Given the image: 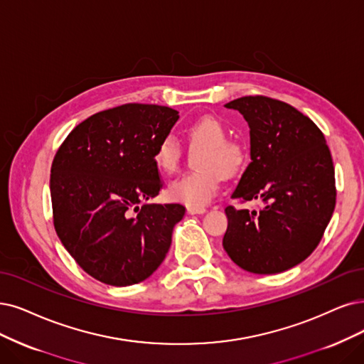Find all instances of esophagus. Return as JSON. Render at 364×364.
<instances>
[{"mask_svg":"<svg viewBox=\"0 0 364 364\" xmlns=\"http://www.w3.org/2000/svg\"><path fill=\"white\" fill-rule=\"evenodd\" d=\"M205 211H207L205 208H193V207H189V208H187V213L192 214V216H193V214H204Z\"/></svg>","mask_w":364,"mask_h":364,"instance_id":"34e87169","label":"esophagus"}]
</instances>
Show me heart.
<instances>
[{"instance_id": "1", "label": "heart", "mask_w": 364, "mask_h": 364, "mask_svg": "<svg viewBox=\"0 0 364 364\" xmlns=\"http://www.w3.org/2000/svg\"><path fill=\"white\" fill-rule=\"evenodd\" d=\"M193 145L205 146L198 160L200 172L183 175L168 187V198L186 207L204 208L218 195L220 174L231 175L243 164V150L237 142L228 141V129L216 117H200L186 129ZM181 148L177 139L166 136L156 148L153 161L156 168L166 175L173 173L180 165Z\"/></svg>"}]
</instances>
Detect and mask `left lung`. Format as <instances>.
I'll list each match as a JSON object with an SVG mask.
<instances>
[{
  "label": "left lung",
  "mask_w": 364,
  "mask_h": 364,
  "mask_svg": "<svg viewBox=\"0 0 364 364\" xmlns=\"http://www.w3.org/2000/svg\"><path fill=\"white\" fill-rule=\"evenodd\" d=\"M225 107L238 111L250 129V164L231 198L265 205L258 213L225 208L223 249L249 273L287 272L316 249L334 211V168L326 138L285 102L246 96Z\"/></svg>",
  "instance_id": "obj_1"
}]
</instances>
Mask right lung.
<instances>
[{"instance_id": "1", "label": "right lung", "mask_w": 364, "mask_h": 364, "mask_svg": "<svg viewBox=\"0 0 364 364\" xmlns=\"http://www.w3.org/2000/svg\"><path fill=\"white\" fill-rule=\"evenodd\" d=\"M178 118L168 106L141 103L97 112L70 132L52 161L57 235L79 267L106 285L139 284L171 247L186 208L139 204L164 186L153 156Z\"/></svg>"}]
</instances>
